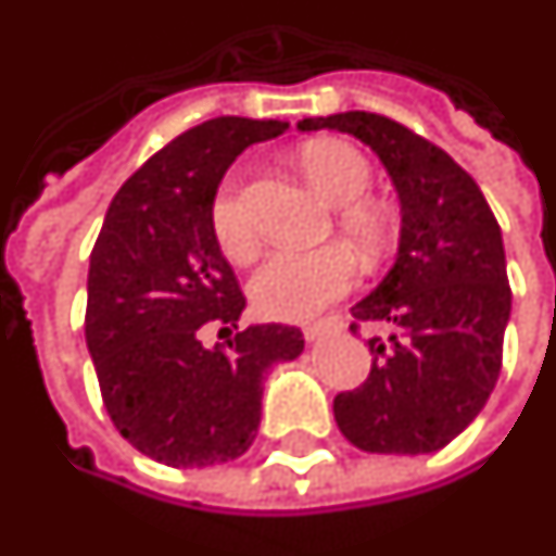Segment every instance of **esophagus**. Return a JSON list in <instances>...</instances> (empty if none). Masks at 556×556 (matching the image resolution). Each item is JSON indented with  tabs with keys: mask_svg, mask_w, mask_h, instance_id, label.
I'll return each mask as SVG.
<instances>
[{
	"mask_svg": "<svg viewBox=\"0 0 556 556\" xmlns=\"http://www.w3.org/2000/svg\"><path fill=\"white\" fill-rule=\"evenodd\" d=\"M345 328V318L343 316H331V318H321V321H313V325H306L304 337L313 343V340H321V337H328V333H337Z\"/></svg>",
	"mask_w": 556,
	"mask_h": 556,
	"instance_id": "obj_1",
	"label": "esophagus"
}]
</instances>
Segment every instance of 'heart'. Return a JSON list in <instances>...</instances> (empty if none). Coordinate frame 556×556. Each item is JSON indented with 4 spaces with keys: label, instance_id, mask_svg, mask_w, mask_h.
<instances>
[{
    "label": "heart",
    "instance_id": "obj_1",
    "mask_svg": "<svg viewBox=\"0 0 556 556\" xmlns=\"http://www.w3.org/2000/svg\"><path fill=\"white\" fill-rule=\"evenodd\" d=\"M301 168L321 195L337 204V228L364 258H382L394 243V216L367 198L372 168L358 147L345 141H313L301 150ZM211 228L231 262H247L258 235L243 201L238 177H228L211 201ZM355 286V262L340 247L274 250L250 279L255 309L279 321H301L343 298Z\"/></svg>",
    "mask_w": 556,
    "mask_h": 556
}]
</instances>
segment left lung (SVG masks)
I'll use <instances>...</instances> for the list:
<instances>
[{
	"label": "left lung",
	"mask_w": 556,
	"mask_h": 556,
	"mask_svg": "<svg viewBox=\"0 0 556 556\" xmlns=\"http://www.w3.org/2000/svg\"><path fill=\"white\" fill-rule=\"evenodd\" d=\"M301 131L337 129L370 147L397 186L403 228L388 277L352 306L370 337V376L333 397V418L361 452H437L481 413L500 379L511 313L506 250L479 184L445 150L367 111L316 116Z\"/></svg>",
	"instance_id": "1"
}]
</instances>
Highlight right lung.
I'll return each instance as SVG.
<instances>
[{
	"label": "right lung",
	"instance_id": "right-lung-1",
	"mask_svg": "<svg viewBox=\"0 0 556 556\" xmlns=\"http://www.w3.org/2000/svg\"><path fill=\"white\" fill-rule=\"evenodd\" d=\"M289 129L279 119L216 116L177 135L131 174L89 252L87 349L114 427L165 467L235 460L262 421V382L304 352L291 325H250L228 345L207 328H238L247 306L211 228L228 165Z\"/></svg>",
	"mask_w": 556,
	"mask_h": 556
}]
</instances>
